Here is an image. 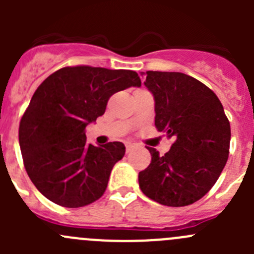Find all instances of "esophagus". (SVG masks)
Returning <instances> with one entry per match:
<instances>
[{
	"label": "esophagus",
	"mask_w": 254,
	"mask_h": 254,
	"mask_svg": "<svg viewBox=\"0 0 254 254\" xmlns=\"http://www.w3.org/2000/svg\"><path fill=\"white\" fill-rule=\"evenodd\" d=\"M125 147H127V152H131V151L136 147V145H135V143H131V142H127Z\"/></svg>",
	"instance_id": "esophagus-1"
}]
</instances>
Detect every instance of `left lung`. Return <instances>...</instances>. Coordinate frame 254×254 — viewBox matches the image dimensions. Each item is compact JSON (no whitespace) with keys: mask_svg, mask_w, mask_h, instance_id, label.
Here are the masks:
<instances>
[{"mask_svg":"<svg viewBox=\"0 0 254 254\" xmlns=\"http://www.w3.org/2000/svg\"><path fill=\"white\" fill-rule=\"evenodd\" d=\"M155 99V125L173 137L163 156L147 147L151 163L139 173L142 193L167 206L195 203L212 188L229 157L231 129L216 94L182 72L146 71Z\"/></svg>","mask_w":254,"mask_h":254,"instance_id":"left-lung-1","label":"left lung"}]
</instances>
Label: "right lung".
<instances>
[{
	"instance_id": "add662e5",
	"label": "right lung",
	"mask_w": 254,
	"mask_h": 254,
	"mask_svg": "<svg viewBox=\"0 0 254 254\" xmlns=\"http://www.w3.org/2000/svg\"><path fill=\"white\" fill-rule=\"evenodd\" d=\"M135 71L64 67L43 81L19 124L25 171L38 190L58 205L79 207L101 198L123 142L87 143L86 127L106 112L114 93L140 87Z\"/></svg>"
}]
</instances>
